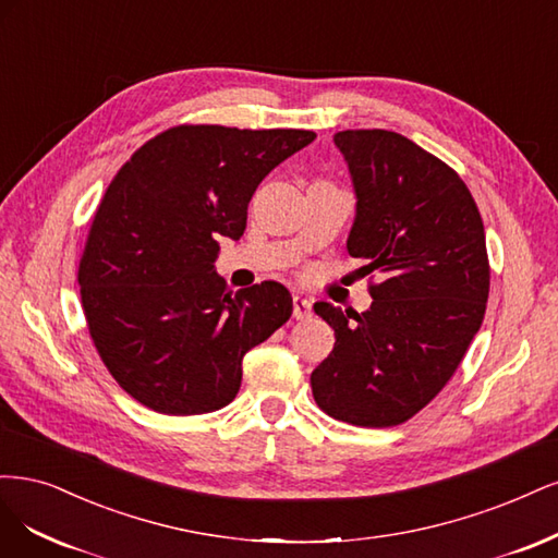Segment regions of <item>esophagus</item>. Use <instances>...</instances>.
<instances>
[{"mask_svg": "<svg viewBox=\"0 0 558 558\" xmlns=\"http://www.w3.org/2000/svg\"><path fill=\"white\" fill-rule=\"evenodd\" d=\"M294 317L296 319H308L311 315H313V305H311V301L308 299H303V296H294Z\"/></svg>", "mask_w": 558, "mask_h": 558, "instance_id": "esophagus-1", "label": "esophagus"}]
</instances>
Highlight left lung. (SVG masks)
Returning a JSON list of instances; mask_svg holds the SVG:
<instances>
[{
  "instance_id": "1",
  "label": "left lung",
  "mask_w": 558,
  "mask_h": 558,
  "mask_svg": "<svg viewBox=\"0 0 558 558\" xmlns=\"http://www.w3.org/2000/svg\"><path fill=\"white\" fill-rule=\"evenodd\" d=\"M356 194L348 253L366 259V313L319 301L336 345L313 375L329 417L383 428L408 422L449 383L489 299L484 225L471 190L442 159L387 130L333 136Z\"/></svg>"
}]
</instances>
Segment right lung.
I'll return each instance as SVG.
<instances>
[{"label": "right lung", "instance_id": "1", "mask_svg": "<svg viewBox=\"0 0 558 558\" xmlns=\"http://www.w3.org/2000/svg\"><path fill=\"white\" fill-rule=\"evenodd\" d=\"M308 130L178 124L116 173L78 264L81 303L104 366L161 415L236 399L243 354L292 317L280 282L231 292L213 271L218 239H241L247 204Z\"/></svg>", "mask_w": 558, "mask_h": 558}]
</instances>
